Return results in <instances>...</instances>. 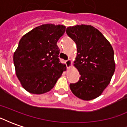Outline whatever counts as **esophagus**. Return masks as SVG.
Here are the masks:
<instances>
[{
  "label": "esophagus",
  "instance_id": "esophagus-1",
  "mask_svg": "<svg viewBox=\"0 0 127 127\" xmlns=\"http://www.w3.org/2000/svg\"><path fill=\"white\" fill-rule=\"evenodd\" d=\"M65 63L66 64V66H67V68L68 69H70V68H71L72 67V63H73V62L71 59H69V60H67V61H65Z\"/></svg>",
  "mask_w": 127,
  "mask_h": 127
}]
</instances>
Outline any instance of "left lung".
Returning <instances> with one entry per match:
<instances>
[{
  "instance_id": "obj_1",
  "label": "left lung",
  "mask_w": 127,
  "mask_h": 127,
  "mask_svg": "<svg viewBox=\"0 0 127 127\" xmlns=\"http://www.w3.org/2000/svg\"><path fill=\"white\" fill-rule=\"evenodd\" d=\"M66 32L76 43L74 66L81 75L77 83L70 84V89L75 96L84 101L97 98L110 83L115 71L112 45L91 25L69 26Z\"/></svg>"
}]
</instances>
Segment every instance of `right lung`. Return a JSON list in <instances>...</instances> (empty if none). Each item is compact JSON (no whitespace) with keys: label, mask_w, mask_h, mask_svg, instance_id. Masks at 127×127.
<instances>
[{"label":"right lung","mask_w":127,"mask_h":127,"mask_svg":"<svg viewBox=\"0 0 127 127\" xmlns=\"http://www.w3.org/2000/svg\"><path fill=\"white\" fill-rule=\"evenodd\" d=\"M63 25L46 24L25 34L13 54L15 73L21 85L32 94L50 91L66 70L61 63L57 46L65 32Z\"/></svg>","instance_id":"1"}]
</instances>
